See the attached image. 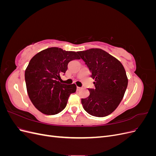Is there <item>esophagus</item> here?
I'll use <instances>...</instances> for the list:
<instances>
[{"label":"esophagus","mask_w":156,"mask_h":156,"mask_svg":"<svg viewBox=\"0 0 156 156\" xmlns=\"http://www.w3.org/2000/svg\"><path fill=\"white\" fill-rule=\"evenodd\" d=\"M81 89V87H77V91H79Z\"/></svg>","instance_id":"esophagus-1"}]
</instances>
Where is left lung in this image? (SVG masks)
Listing matches in <instances>:
<instances>
[{
    "label": "left lung",
    "instance_id": "8db88e82",
    "mask_svg": "<svg viewBox=\"0 0 156 156\" xmlns=\"http://www.w3.org/2000/svg\"><path fill=\"white\" fill-rule=\"evenodd\" d=\"M77 53L87 66L91 77L95 79V88L88 89L90 96L81 100L84 109L94 116H108L124 96L128 83L125 69L120 61L100 49Z\"/></svg>",
    "mask_w": 156,
    "mask_h": 156
}]
</instances>
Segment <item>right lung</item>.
<instances>
[{
  "mask_svg": "<svg viewBox=\"0 0 156 156\" xmlns=\"http://www.w3.org/2000/svg\"><path fill=\"white\" fill-rule=\"evenodd\" d=\"M75 59L80 57L74 51L51 48L30 60L25 73L27 90L32 104L41 112L58 114L66 106L70 94L76 91L75 84L58 81L67 71L68 63Z\"/></svg>",
  "mask_w": 156,
  "mask_h": 156,
  "instance_id": "right-lung-1",
  "label": "right lung"
}]
</instances>
